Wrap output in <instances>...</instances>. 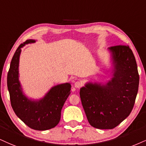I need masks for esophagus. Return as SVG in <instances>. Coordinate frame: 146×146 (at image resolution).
I'll return each mask as SVG.
<instances>
[{"label": "esophagus", "mask_w": 146, "mask_h": 146, "mask_svg": "<svg viewBox=\"0 0 146 146\" xmlns=\"http://www.w3.org/2000/svg\"><path fill=\"white\" fill-rule=\"evenodd\" d=\"M81 86H82L81 82H80V81H76V82H75V83H74V87H76V88H78V89H79V88L81 87Z\"/></svg>", "instance_id": "esophagus-1"}]
</instances>
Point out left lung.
<instances>
[{"instance_id":"obj_1","label":"left lung","mask_w":146,"mask_h":146,"mask_svg":"<svg viewBox=\"0 0 146 146\" xmlns=\"http://www.w3.org/2000/svg\"><path fill=\"white\" fill-rule=\"evenodd\" d=\"M112 78L105 84L89 82L80 89V97L90 125L111 129L129 116L135 104L139 76L132 50L127 45L111 46Z\"/></svg>"}]
</instances>
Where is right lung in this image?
<instances>
[{
  "label": "right lung",
  "mask_w": 146,
  "mask_h": 146,
  "mask_svg": "<svg viewBox=\"0 0 146 146\" xmlns=\"http://www.w3.org/2000/svg\"><path fill=\"white\" fill-rule=\"evenodd\" d=\"M35 42V40H27L17 48L7 74V87L12 108L18 118L30 128L45 131L59 123L63 106L70 94L71 84L64 83L55 86L39 100H32L23 94L19 80L21 48Z\"/></svg>",
  "instance_id": "obj_1"
}]
</instances>
